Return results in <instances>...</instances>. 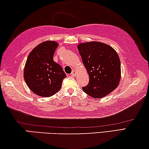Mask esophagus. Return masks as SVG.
Here are the masks:
<instances>
[{
	"label": "esophagus",
	"instance_id": "34e87169",
	"mask_svg": "<svg viewBox=\"0 0 149 149\" xmlns=\"http://www.w3.org/2000/svg\"><path fill=\"white\" fill-rule=\"evenodd\" d=\"M71 74L72 76H73V77H74V76H76V75H77V72H76V70H72V72H71V74Z\"/></svg>",
	"mask_w": 149,
	"mask_h": 149
}]
</instances>
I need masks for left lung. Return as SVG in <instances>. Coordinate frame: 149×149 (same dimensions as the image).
Masks as SVG:
<instances>
[{
    "label": "left lung",
    "mask_w": 149,
    "mask_h": 149,
    "mask_svg": "<svg viewBox=\"0 0 149 149\" xmlns=\"http://www.w3.org/2000/svg\"><path fill=\"white\" fill-rule=\"evenodd\" d=\"M90 81L83 91L94 98H101L114 91L121 79V63L118 53L105 43L91 41L78 45Z\"/></svg>",
    "instance_id": "left-lung-1"
}]
</instances>
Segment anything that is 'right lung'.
<instances>
[{"label":"right lung","instance_id":"1","mask_svg":"<svg viewBox=\"0 0 149 149\" xmlns=\"http://www.w3.org/2000/svg\"><path fill=\"white\" fill-rule=\"evenodd\" d=\"M58 47L54 41H46L31 51L27 58L24 78L34 94L49 97L59 91L66 74L62 67L53 61Z\"/></svg>","mask_w":149,"mask_h":149}]
</instances>
